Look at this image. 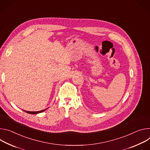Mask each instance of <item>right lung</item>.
Wrapping results in <instances>:
<instances>
[{
    "label": "right lung",
    "mask_w": 150,
    "mask_h": 150,
    "mask_svg": "<svg viewBox=\"0 0 150 150\" xmlns=\"http://www.w3.org/2000/svg\"><path fill=\"white\" fill-rule=\"evenodd\" d=\"M48 108L45 109V110H41V111H25V110H24L25 112L28 113V114H38V113H40L44 111H45L46 109H47Z\"/></svg>",
    "instance_id": "obj_1"
}]
</instances>
